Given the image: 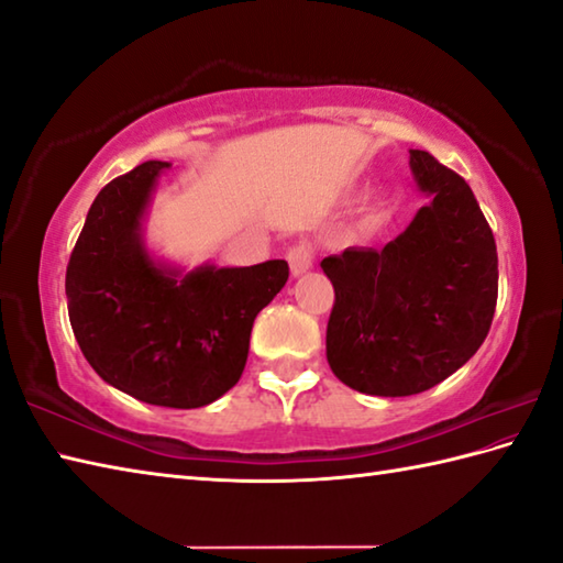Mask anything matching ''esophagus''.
I'll use <instances>...</instances> for the list:
<instances>
[{
    "mask_svg": "<svg viewBox=\"0 0 563 563\" xmlns=\"http://www.w3.org/2000/svg\"><path fill=\"white\" fill-rule=\"evenodd\" d=\"M312 261H314V251L310 244H295L290 251H288V263H290V273L295 275H302L312 268Z\"/></svg>",
    "mask_w": 563,
    "mask_h": 563,
    "instance_id": "34e87169",
    "label": "esophagus"
}]
</instances>
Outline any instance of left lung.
I'll list each match as a JSON object with an SVG mask.
<instances>
[{
	"label": "left lung",
	"instance_id": "obj_1",
	"mask_svg": "<svg viewBox=\"0 0 563 563\" xmlns=\"http://www.w3.org/2000/svg\"><path fill=\"white\" fill-rule=\"evenodd\" d=\"M410 170L429 202L402 234L322 261L336 295L329 368L378 398L424 393L456 373L488 336L498 302L495 239L471 187L427 151H410Z\"/></svg>",
	"mask_w": 563,
	"mask_h": 563
}]
</instances>
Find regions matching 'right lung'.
<instances>
[{"label":"right lung","mask_w":563,"mask_h":563,"mask_svg":"<svg viewBox=\"0 0 563 563\" xmlns=\"http://www.w3.org/2000/svg\"><path fill=\"white\" fill-rule=\"evenodd\" d=\"M165 161L102 187L65 273L73 334L112 388L141 402L192 410L222 398L249 358L253 319L288 283V263L192 271L153 256L148 207Z\"/></svg>","instance_id":"obj_1"}]
</instances>
